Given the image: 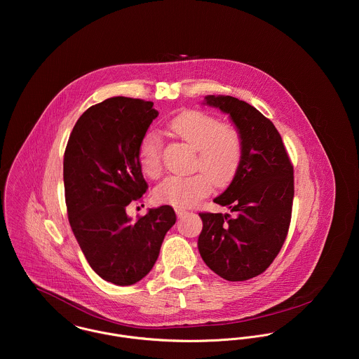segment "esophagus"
<instances>
[{
  "instance_id": "esophagus-1",
  "label": "esophagus",
  "mask_w": 359,
  "mask_h": 359,
  "mask_svg": "<svg viewBox=\"0 0 359 359\" xmlns=\"http://www.w3.org/2000/svg\"><path fill=\"white\" fill-rule=\"evenodd\" d=\"M175 212H177V215H178L180 218H181V217H185V215L188 214V211H187V210H182V208H177Z\"/></svg>"
}]
</instances>
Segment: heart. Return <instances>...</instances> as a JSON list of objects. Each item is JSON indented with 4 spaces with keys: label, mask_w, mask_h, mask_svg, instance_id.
<instances>
[{
    "label": "heart",
    "mask_w": 359,
    "mask_h": 359,
    "mask_svg": "<svg viewBox=\"0 0 359 359\" xmlns=\"http://www.w3.org/2000/svg\"><path fill=\"white\" fill-rule=\"evenodd\" d=\"M174 137L196 149L192 175H170L161 181L154 195L156 202L185 208L195 205L215 185H225L239 170L243 144L239 130L210 113L185 111L168 121ZM161 142L154 133H148L140 145V163L142 171L157 178L163 170Z\"/></svg>",
    "instance_id": "heart-1"
}]
</instances>
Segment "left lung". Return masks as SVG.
<instances>
[{
    "instance_id": "obj_1",
    "label": "left lung",
    "mask_w": 359,
    "mask_h": 359,
    "mask_svg": "<svg viewBox=\"0 0 359 359\" xmlns=\"http://www.w3.org/2000/svg\"><path fill=\"white\" fill-rule=\"evenodd\" d=\"M239 130L243 154L229 187L214 199L225 212H201L198 239L205 265L221 278L238 282L262 273L286 239L294 196L293 165L282 138L252 104L229 95H205Z\"/></svg>"
}]
</instances>
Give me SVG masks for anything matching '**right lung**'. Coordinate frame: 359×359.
<instances>
[{
  "mask_svg": "<svg viewBox=\"0 0 359 359\" xmlns=\"http://www.w3.org/2000/svg\"><path fill=\"white\" fill-rule=\"evenodd\" d=\"M157 116L154 102L109 98L81 114L65 151L72 231L91 268L118 286L134 285L151 272L177 219L171 205L149 208L135 222L126 212L148 189L140 145Z\"/></svg>",
  "mask_w": 359,
  "mask_h": 359,
  "instance_id": "add662e5",
  "label": "right lung"
}]
</instances>
